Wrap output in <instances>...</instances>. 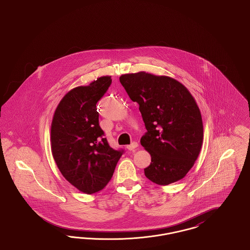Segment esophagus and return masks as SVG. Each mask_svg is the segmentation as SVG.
<instances>
[{
  "mask_svg": "<svg viewBox=\"0 0 250 250\" xmlns=\"http://www.w3.org/2000/svg\"><path fill=\"white\" fill-rule=\"evenodd\" d=\"M138 146H139L138 143L134 142V143H131L130 145H127V146H126V148H127L129 151H134Z\"/></svg>",
  "mask_w": 250,
  "mask_h": 250,
  "instance_id": "34e87169",
  "label": "esophagus"
}]
</instances>
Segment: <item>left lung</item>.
Here are the masks:
<instances>
[{
	"label": "left lung",
	"instance_id": "8db88e82",
	"mask_svg": "<svg viewBox=\"0 0 250 250\" xmlns=\"http://www.w3.org/2000/svg\"><path fill=\"white\" fill-rule=\"evenodd\" d=\"M120 83L140 105L147 132L141 144L151 155L144 174L167 186L184 178L200 155L202 114L189 91L178 81L141 71L125 74Z\"/></svg>",
	"mask_w": 250,
	"mask_h": 250
}]
</instances>
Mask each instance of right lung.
I'll return each mask as SVG.
<instances>
[{
    "label": "right lung",
    "instance_id": "obj_1",
    "mask_svg": "<svg viewBox=\"0 0 250 250\" xmlns=\"http://www.w3.org/2000/svg\"><path fill=\"white\" fill-rule=\"evenodd\" d=\"M111 77L69 91L56 107L50 129L53 158L61 173L79 190L93 194L112 177L124 151L112 149L98 122L96 103L105 95Z\"/></svg>",
    "mask_w": 250,
    "mask_h": 250
}]
</instances>
